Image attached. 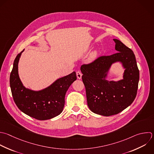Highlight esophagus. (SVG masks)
Returning <instances> with one entry per match:
<instances>
[{
    "instance_id": "obj_1",
    "label": "esophagus",
    "mask_w": 154,
    "mask_h": 154,
    "mask_svg": "<svg viewBox=\"0 0 154 154\" xmlns=\"http://www.w3.org/2000/svg\"><path fill=\"white\" fill-rule=\"evenodd\" d=\"M82 75V74L81 73V72H79V71H77V72H76V76H77L78 79H81Z\"/></svg>"
}]
</instances>
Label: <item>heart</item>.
<instances>
[{
  "instance_id": "heart-1",
  "label": "heart",
  "mask_w": 154,
  "mask_h": 154,
  "mask_svg": "<svg viewBox=\"0 0 154 154\" xmlns=\"http://www.w3.org/2000/svg\"><path fill=\"white\" fill-rule=\"evenodd\" d=\"M97 55V51H93L90 54V56H89V58H88V61H93V60H94L96 59Z\"/></svg>"
}]
</instances>
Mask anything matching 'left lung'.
Returning a JSON list of instances; mask_svg holds the SVG:
<instances>
[{
  "instance_id": "1",
  "label": "left lung",
  "mask_w": 154,
  "mask_h": 154,
  "mask_svg": "<svg viewBox=\"0 0 154 154\" xmlns=\"http://www.w3.org/2000/svg\"><path fill=\"white\" fill-rule=\"evenodd\" d=\"M114 41L117 53L102 56L93 62L83 64L81 71L85 87L87 105L97 114H117L134 100L139 81V70L133 51L117 39ZM120 62L125 69L123 79L118 82L106 79L111 65Z\"/></svg>"
}]
</instances>
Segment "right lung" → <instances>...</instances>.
<instances>
[{"label":"right lung","instance_id":"add662e5","mask_svg":"<svg viewBox=\"0 0 154 154\" xmlns=\"http://www.w3.org/2000/svg\"><path fill=\"white\" fill-rule=\"evenodd\" d=\"M23 51L17 55L10 74V83L13 99L19 109L30 117L40 120L54 118L63 110L66 93L77 79L76 72L58 79L42 90L27 88L23 85L18 73V64Z\"/></svg>","mask_w":154,"mask_h":154}]
</instances>
